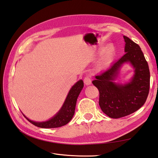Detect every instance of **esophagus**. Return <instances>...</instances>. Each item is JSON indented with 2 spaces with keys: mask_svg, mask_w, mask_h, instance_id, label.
I'll return each instance as SVG.
<instances>
[{
  "mask_svg": "<svg viewBox=\"0 0 158 158\" xmlns=\"http://www.w3.org/2000/svg\"><path fill=\"white\" fill-rule=\"evenodd\" d=\"M83 81H84V83L85 85H90L91 82H92L91 76H89V75L85 76L84 79H83Z\"/></svg>",
  "mask_w": 158,
  "mask_h": 158,
  "instance_id": "esophagus-1",
  "label": "esophagus"
}]
</instances>
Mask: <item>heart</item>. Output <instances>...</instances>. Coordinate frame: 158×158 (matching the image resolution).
<instances>
[{"label":"heart","mask_w":158,"mask_h":158,"mask_svg":"<svg viewBox=\"0 0 158 158\" xmlns=\"http://www.w3.org/2000/svg\"><path fill=\"white\" fill-rule=\"evenodd\" d=\"M115 52V48L112 44H109L105 48L103 53V57H102V61L103 63H107L112 60L113 55Z\"/></svg>","instance_id":"b5f03b06"}]
</instances>
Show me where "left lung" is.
<instances>
[{
    "label": "left lung",
    "mask_w": 158,
    "mask_h": 158,
    "mask_svg": "<svg viewBox=\"0 0 158 158\" xmlns=\"http://www.w3.org/2000/svg\"><path fill=\"white\" fill-rule=\"evenodd\" d=\"M126 53L106 71L96 76L92 83L99 92L101 110L112 118H122L136 112L147 98L150 88V71L140 46L129 38L123 36ZM125 62H130L135 69L132 81L125 85H117L114 81L119 68Z\"/></svg>",
    "instance_id": "left-lung-1"
}]
</instances>
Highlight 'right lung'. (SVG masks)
Returning <instances> with one entry per match:
<instances>
[{
	"instance_id": "1",
	"label": "right lung",
	"mask_w": 158,
	"mask_h": 158,
	"mask_svg": "<svg viewBox=\"0 0 158 158\" xmlns=\"http://www.w3.org/2000/svg\"><path fill=\"white\" fill-rule=\"evenodd\" d=\"M83 87V81L79 80L70 89L66 99L62 107L61 108L56 115L48 121L34 122L27 117L25 118L29 121L36 127L41 128H56L60 127L69 123L73 118L75 114L77 100Z\"/></svg>"
}]
</instances>
